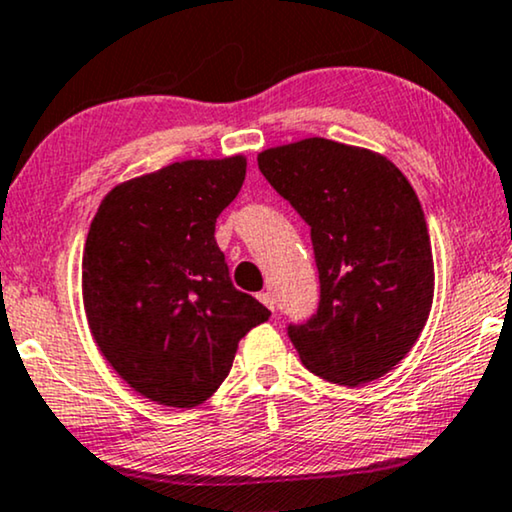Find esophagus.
I'll list each match as a JSON object with an SVG mask.
<instances>
[{
	"label": "esophagus",
	"instance_id": "esophagus-1",
	"mask_svg": "<svg viewBox=\"0 0 512 512\" xmlns=\"http://www.w3.org/2000/svg\"><path fill=\"white\" fill-rule=\"evenodd\" d=\"M257 297H260V302L264 304V307H269L271 312H274V307H276V297H274V293H269V290H264V293H260Z\"/></svg>",
	"mask_w": 512,
	"mask_h": 512
}]
</instances>
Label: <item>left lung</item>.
Segmentation results:
<instances>
[{
    "instance_id": "8db88e82",
    "label": "left lung",
    "mask_w": 512,
    "mask_h": 512,
    "mask_svg": "<svg viewBox=\"0 0 512 512\" xmlns=\"http://www.w3.org/2000/svg\"><path fill=\"white\" fill-rule=\"evenodd\" d=\"M257 165L312 229L319 307L288 326L304 368L347 387L392 371L423 333L435 293L413 186L383 155L321 137L262 151Z\"/></svg>"
}]
</instances>
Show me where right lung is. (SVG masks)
<instances>
[{
	"instance_id": "obj_1",
	"label": "right lung",
	"mask_w": 512,
	"mask_h": 512,
	"mask_svg": "<svg viewBox=\"0 0 512 512\" xmlns=\"http://www.w3.org/2000/svg\"><path fill=\"white\" fill-rule=\"evenodd\" d=\"M243 179V155L172 163L115 186L89 226V331L120 378L158 404L191 409L212 397L238 340L271 314L234 288L215 241Z\"/></svg>"
}]
</instances>
